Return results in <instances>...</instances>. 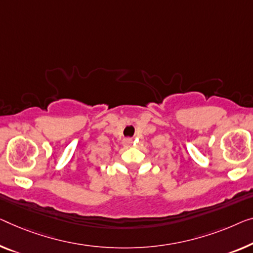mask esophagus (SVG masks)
<instances>
[{
    "label": "esophagus",
    "instance_id": "34e87169",
    "mask_svg": "<svg viewBox=\"0 0 253 253\" xmlns=\"http://www.w3.org/2000/svg\"><path fill=\"white\" fill-rule=\"evenodd\" d=\"M131 143H133V139H131V138H125L123 141V144L125 146H130Z\"/></svg>",
    "mask_w": 253,
    "mask_h": 253
}]
</instances>
